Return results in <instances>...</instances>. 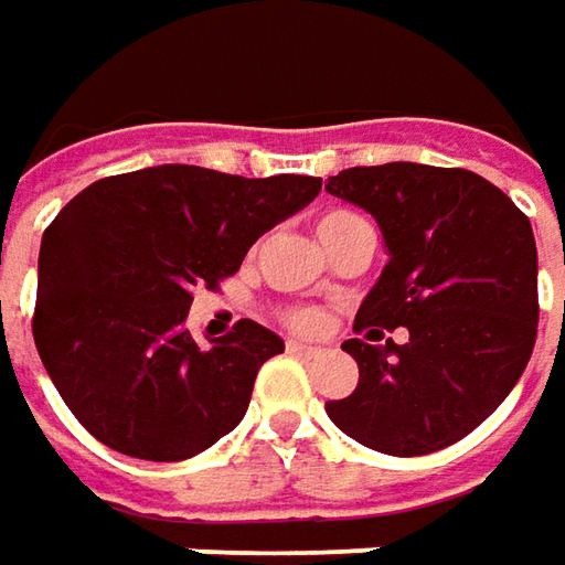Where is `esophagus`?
Segmentation results:
<instances>
[{
  "label": "esophagus",
  "instance_id": "1",
  "mask_svg": "<svg viewBox=\"0 0 565 565\" xmlns=\"http://www.w3.org/2000/svg\"><path fill=\"white\" fill-rule=\"evenodd\" d=\"M289 352L292 355H305V359H315V355H320V349L317 345H308V342H289Z\"/></svg>",
  "mask_w": 565,
  "mask_h": 565
}]
</instances>
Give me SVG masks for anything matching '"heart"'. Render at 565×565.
I'll return each instance as SVG.
<instances>
[{
  "label": "heart",
  "instance_id": "b5f03b06",
  "mask_svg": "<svg viewBox=\"0 0 565 565\" xmlns=\"http://www.w3.org/2000/svg\"><path fill=\"white\" fill-rule=\"evenodd\" d=\"M352 220H359V216H355V213H345V210H330V213L320 216L317 235L327 238V235H333V232H339L342 226H349ZM286 323L295 327V330H315L317 317L311 315V311H305V308H298V311H289V315H286Z\"/></svg>",
  "mask_w": 565,
  "mask_h": 565
}]
</instances>
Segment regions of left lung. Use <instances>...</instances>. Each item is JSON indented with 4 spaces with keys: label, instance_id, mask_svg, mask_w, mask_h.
Segmentation results:
<instances>
[{
    "label": "left lung",
    "instance_id": "left-lung-1",
    "mask_svg": "<svg viewBox=\"0 0 565 565\" xmlns=\"http://www.w3.org/2000/svg\"><path fill=\"white\" fill-rule=\"evenodd\" d=\"M327 191L377 220L390 264L355 330L405 327V342L349 339L352 396L327 402L342 434L386 456L462 440L510 396L537 339V248L529 216L468 169H342Z\"/></svg>",
    "mask_w": 565,
    "mask_h": 565
}]
</instances>
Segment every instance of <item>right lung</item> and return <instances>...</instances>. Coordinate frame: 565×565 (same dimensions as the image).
<instances>
[{
	"label": "right lung",
	"mask_w": 565,
	"mask_h": 565,
	"mask_svg": "<svg viewBox=\"0 0 565 565\" xmlns=\"http://www.w3.org/2000/svg\"><path fill=\"white\" fill-rule=\"evenodd\" d=\"M317 194L315 175L169 163L99 179L58 210L40 245L33 342L99 444L182 462L245 418L260 364L286 345L254 320L198 345L185 327L191 292L216 289Z\"/></svg>",
	"instance_id": "obj_1"
}]
</instances>
